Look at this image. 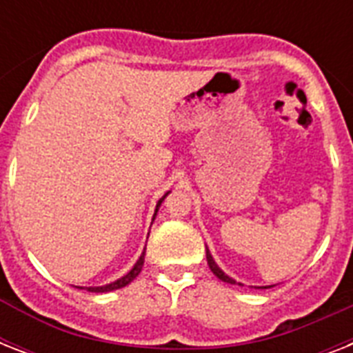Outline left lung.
I'll return each mask as SVG.
<instances>
[{
  "label": "left lung",
  "mask_w": 353,
  "mask_h": 353,
  "mask_svg": "<svg viewBox=\"0 0 353 353\" xmlns=\"http://www.w3.org/2000/svg\"><path fill=\"white\" fill-rule=\"evenodd\" d=\"M207 263H209L210 271H212V273H214L216 276H218V279L221 280V282H227V284H236V282L231 279V276H227V274L223 273V271H221V269L218 268V265H216V262H214V260H212V256H210L209 249H207Z\"/></svg>",
  "instance_id": "left-lung-1"
}]
</instances>
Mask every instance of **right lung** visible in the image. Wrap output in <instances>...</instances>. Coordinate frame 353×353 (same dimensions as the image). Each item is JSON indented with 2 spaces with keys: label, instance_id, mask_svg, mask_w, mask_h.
I'll list each match as a JSON object with an SVG mask.
<instances>
[{
  "label": "right lung",
  "instance_id": "obj_1",
  "mask_svg": "<svg viewBox=\"0 0 353 353\" xmlns=\"http://www.w3.org/2000/svg\"><path fill=\"white\" fill-rule=\"evenodd\" d=\"M166 196V194H165ZM165 196L159 199V203H157V209H159V205L163 203V199H165ZM157 209H155V212H157ZM155 216V214H154ZM144 265V252L141 254V258L137 260V263L133 265V269L130 271V273L126 274V276H122V279L115 280V282H112V284H106V285H102V288H88V291H91V293H108V291H113V290H119V288H124V285H128L130 282H132L135 276H137L139 273H141V269H143Z\"/></svg>",
  "mask_w": 353,
  "mask_h": 353
}]
</instances>
